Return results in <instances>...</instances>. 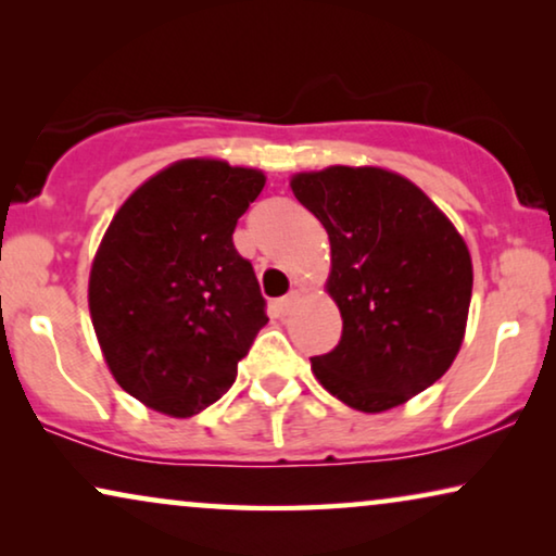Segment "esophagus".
<instances>
[{
    "instance_id": "obj_1",
    "label": "esophagus",
    "mask_w": 556,
    "mask_h": 556,
    "mask_svg": "<svg viewBox=\"0 0 556 556\" xmlns=\"http://www.w3.org/2000/svg\"><path fill=\"white\" fill-rule=\"evenodd\" d=\"M299 301H301V291H291L288 295H283V299H280V314L283 316L291 314V311L299 306Z\"/></svg>"
}]
</instances>
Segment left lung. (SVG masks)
<instances>
[{
    "label": "left lung",
    "instance_id": "left-lung-1",
    "mask_svg": "<svg viewBox=\"0 0 556 556\" xmlns=\"http://www.w3.org/2000/svg\"><path fill=\"white\" fill-rule=\"evenodd\" d=\"M291 189L329 232L326 293L344 318L339 346L311 369L359 413L405 405L460 352L473 291L466 240L420 187L382 166L299 172Z\"/></svg>",
    "mask_w": 556,
    "mask_h": 556
}]
</instances>
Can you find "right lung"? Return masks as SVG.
<instances>
[{
  "mask_svg": "<svg viewBox=\"0 0 556 556\" xmlns=\"http://www.w3.org/2000/svg\"><path fill=\"white\" fill-rule=\"evenodd\" d=\"M263 187L261 169L179 159L113 215L90 265V321L113 379L149 409L192 417L217 402L268 324L232 245Z\"/></svg>",
  "mask_w": 556,
  "mask_h": 556,
  "instance_id": "1",
  "label": "right lung"
}]
</instances>
